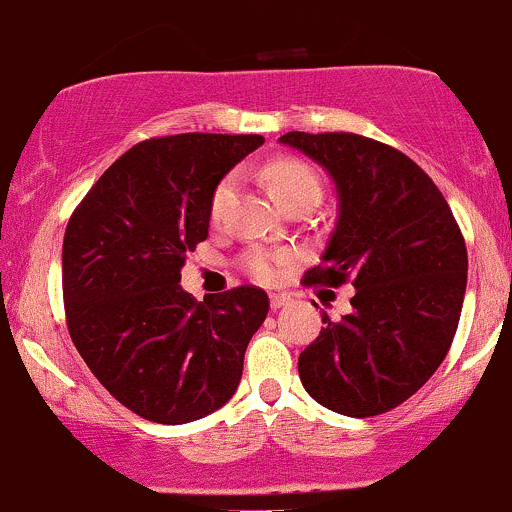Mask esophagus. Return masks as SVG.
Segmentation results:
<instances>
[{
	"mask_svg": "<svg viewBox=\"0 0 512 512\" xmlns=\"http://www.w3.org/2000/svg\"><path fill=\"white\" fill-rule=\"evenodd\" d=\"M268 300H271V310H278V307L288 305V302H290L288 295H283V293H271V295H268Z\"/></svg>",
	"mask_w": 512,
	"mask_h": 512,
	"instance_id": "obj_1",
	"label": "esophagus"
}]
</instances>
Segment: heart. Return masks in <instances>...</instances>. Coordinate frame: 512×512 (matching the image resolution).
Here are the masks:
<instances>
[{
    "label": "heart",
    "instance_id": "obj_1",
    "mask_svg": "<svg viewBox=\"0 0 512 512\" xmlns=\"http://www.w3.org/2000/svg\"><path fill=\"white\" fill-rule=\"evenodd\" d=\"M263 175H266V183L271 188L273 195L280 205H290L293 200L305 195H322V183L320 175L315 173V168L307 166L305 161H298V158L290 156H278L273 161L266 163L263 168ZM229 195H232V180L224 178L222 183L217 185L212 192L210 202V217L219 219L222 217L224 207H227ZM288 261V256L283 254H266V251H251L244 258V268L251 278L261 280V283H273L280 276V268Z\"/></svg>",
    "mask_w": 512,
    "mask_h": 512
}]
</instances>
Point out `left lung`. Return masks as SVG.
I'll return each mask as SVG.
<instances>
[{
    "label": "left lung",
    "mask_w": 512,
    "mask_h": 512,
    "mask_svg": "<svg viewBox=\"0 0 512 512\" xmlns=\"http://www.w3.org/2000/svg\"><path fill=\"white\" fill-rule=\"evenodd\" d=\"M280 141L327 168L339 219L305 285L351 283V315L324 327L298 359L324 408L373 417L398 408L447 356L464 305V234L447 200L398 148L349 134L288 131Z\"/></svg>",
    "instance_id": "1"
}]
</instances>
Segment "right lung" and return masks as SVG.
Here are the masks:
<instances>
[{
  "instance_id": "obj_1",
  "label": "right lung",
  "mask_w": 512,
  "mask_h": 512,
  "mask_svg": "<svg viewBox=\"0 0 512 512\" xmlns=\"http://www.w3.org/2000/svg\"><path fill=\"white\" fill-rule=\"evenodd\" d=\"M258 134H175L131 146L70 214L63 239L65 322L75 349L124 408L183 425L222 408L268 315L239 285L197 302L180 268L207 239L219 180Z\"/></svg>"
}]
</instances>
